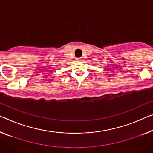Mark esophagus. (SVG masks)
<instances>
[{
	"label": "esophagus",
	"mask_w": 153,
	"mask_h": 153,
	"mask_svg": "<svg viewBox=\"0 0 153 153\" xmlns=\"http://www.w3.org/2000/svg\"><path fill=\"white\" fill-rule=\"evenodd\" d=\"M76 60H77V61H78V62H80V61H81V60H82V58H81V57L77 58V59H76Z\"/></svg>",
	"instance_id": "esophagus-1"
}]
</instances>
